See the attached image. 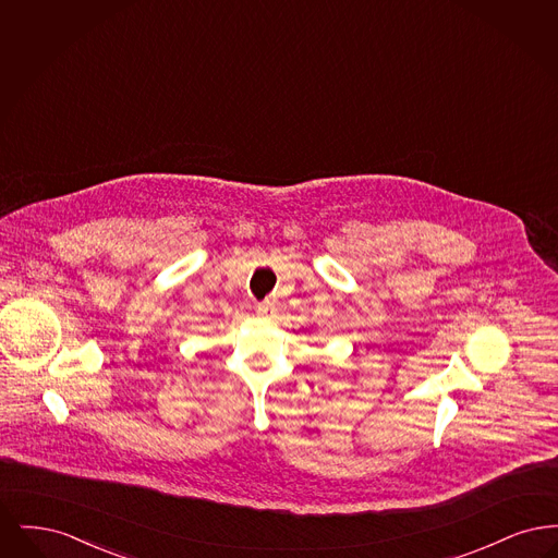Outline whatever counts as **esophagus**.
Instances as JSON below:
<instances>
[{
    "mask_svg": "<svg viewBox=\"0 0 558 558\" xmlns=\"http://www.w3.org/2000/svg\"><path fill=\"white\" fill-rule=\"evenodd\" d=\"M257 314H259L262 318H271V316L276 314V305H274L271 301H264V303L257 305Z\"/></svg>",
    "mask_w": 558,
    "mask_h": 558,
    "instance_id": "34e87169",
    "label": "esophagus"
}]
</instances>
